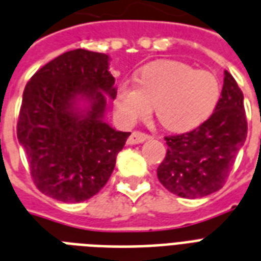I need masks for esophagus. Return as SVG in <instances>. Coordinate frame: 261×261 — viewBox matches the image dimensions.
<instances>
[{
	"label": "esophagus",
	"mask_w": 261,
	"mask_h": 261,
	"mask_svg": "<svg viewBox=\"0 0 261 261\" xmlns=\"http://www.w3.org/2000/svg\"><path fill=\"white\" fill-rule=\"evenodd\" d=\"M147 138H149V135L145 134V133H141V131H134V133H133V134L128 137V139H127V143H128V145H138V143L145 142Z\"/></svg>",
	"instance_id": "esophagus-1"
}]
</instances>
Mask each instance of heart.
Segmentation results:
<instances>
[{"label": "heart", "mask_w": 261, "mask_h": 261, "mask_svg": "<svg viewBox=\"0 0 261 261\" xmlns=\"http://www.w3.org/2000/svg\"><path fill=\"white\" fill-rule=\"evenodd\" d=\"M221 86L213 73L174 60L152 61L141 69L137 83L126 80L114 100L116 118L133 126L155 105L161 123L174 131L196 128L213 114Z\"/></svg>", "instance_id": "1"}]
</instances>
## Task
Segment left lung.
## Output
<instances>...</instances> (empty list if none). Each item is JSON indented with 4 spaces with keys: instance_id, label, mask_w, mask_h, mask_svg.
I'll use <instances>...</instances> for the list:
<instances>
[{
    "instance_id": "obj_1",
    "label": "left lung",
    "mask_w": 261,
    "mask_h": 261,
    "mask_svg": "<svg viewBox=\"0 0 261 261\" xmlns=\"http://www.w3.org/2000/svg\"><path fill=\"white\" fill-rule=\"evenodd\" d=\"M248 124L244 96L229 72H224L221 97L209 119L189 133L165 137L167 152L156 169L167 190L184 198H200L224 186Z\"/></svg>"
}]
</instances>
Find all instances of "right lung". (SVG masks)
<instances>
[{
	"instance_id": "add662e5",
	"label": "right lung",
	"mask_w": 261,
	"mask_h": 261,
	"mask_svg": "<svg viewBox=\"0 0 261 261\" xmlns=\"http://www.w3.org/2000/svg\"><path fill=\"white\" fill-rule=\"evenodd\" d=\"M109 61L105 54L69 50L25 86L17 138L35 185L55 200L75 204L99 193L131 134L103 120L107 97L116 94ZM79 100L87 103L84 109Z\"/></svg>"
}]
</instances>
